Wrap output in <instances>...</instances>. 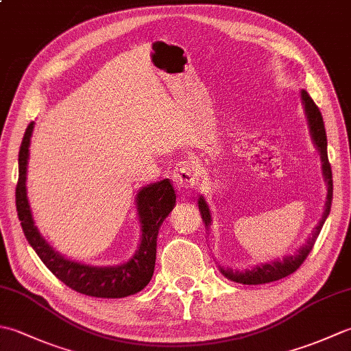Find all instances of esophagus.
Masks as SVG:
<instances>
[{"label": "esophagus", "mask_w": 351, "mask_h": 351, "mask_svg": "<svg viewBox=\"0 0 351 351\" xmlns=\"http://www.w3.org/2000/svg\"><path fill=\"white\" fill-rule=\"evenodd\" d=\"M173 182L181 191H193L197 184V170L195 164L181 161L173 170Z\"/></svg>", "instance_id": "obj_1"}]
</instances>
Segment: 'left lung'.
<instances>
[{
  "mask_svg": "<svg viewBox=\"0 0 351 351\" xmlns=\"http://www.w3.org/2000/svg\"><path fill=\"white\" fill-rule=\"evenodd\" d=\"M300 98H302V106L304 108V116H306V121H308L312 143H314V146L317 147V151L319 152V158H322L323 178L327 185V197H326L324 213L322 215V220L318 221V225L314 228V230H312V235L308 238V241L303 245H300L293 255H287L282 259L270 261V263H261L252 268H245V270H232V268L229 267L219 265L220 273L232 282L243 283V285H263V283L279 280V279L287 278V276H289L291 273H294L297 268L303 264V261L306 259L312 247H314L319 232H322V228L324 225L327 215L330 213L332 196H333V181H332V169L329 164V158H327V136L324 130L323 116L319 113L315 102L312 101V98L308 95V92L302 90ZM197 206H199L200 215H202V220L205 223V228L210 229L213 223L211 211L202 195H200L197 199Z\"/></svg>",
  "mask_w": 351,
  "mask_h": 351,
  "instance_id": "obj_1",
  "label": "left lung"
}]
</instances>
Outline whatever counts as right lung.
Listing matches in <instances>:
<instances>
[{
  "label": "right lung",
  "instance_id": "right-lung-1",
  "mask_svg": "<svg viewBox=\"0 0 351 351\" xmlns=\"http://www.w3.org/2000/svg\"><path fill=\"white\" fill-rule=\"evenodd\" d=\"M33 130L34 122L28 125L22 138L16 185V211L29 245L42 259V263L49 268V271L77 293L101 297V299H122L138 293L152 279L156 258V237L162 221L176 204V195L170 181L162 180L149 184L137 191L136 208L141 237L138 247L130 261L104 267L72 261L52 249L34 225L27 196V169Z\"/></svg>",
  "mask_w": 351,
  "mask_h": 351
}]
</instances>
